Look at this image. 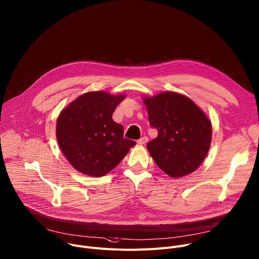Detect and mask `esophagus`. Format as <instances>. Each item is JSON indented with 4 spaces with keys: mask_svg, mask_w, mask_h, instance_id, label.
<instances>
[{
    "mask_svg": "<svg viewBox=\"0 0 259 259\" xmlns=\"http://www.w3.org/2000/svg\"><path fill=\"white\" fill-rule=\"evenodd\" d=\"M147 140H149V138H147L146 136H143V137H141L140 139L137 140V143L138 144H145L147 142Z\"/></svg>",
    "mask_w": 259,
    "mask_h": 259,
    "instance_id": "34e87169",
    "label": "esophagus"
}]
</instances>
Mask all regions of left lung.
<instances>
[{
  "label": "left lung",
  "mask_w": 259,
  "mask_h": 259,
  "mask_svg": "<svg viewBox=\"0 0 259 259\" xmlns=\"http://www.w3.org/2000/svg\"><path fill=\"white\" fill-rule=\"evenodd\" d=\"M150 125L158 137L146 144L152 158L171 177L194 172L211 143V122L190 98L175 92L144 97Z\"/></svg>",
  "instance_id": "obj_1"
}]
</instances>
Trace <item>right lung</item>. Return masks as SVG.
Segmentation results:
<instances>
[{
    "label": "right lung",
    "instance_id": "obj_1",
    "mask_svg": "<svg viewBox=\"0 0 259 259\" xmlns=\"http://www.w3.org/2000/svg\"><path fill=\"white\" fill-rule=\"evenodd\" d=\"M125 95L102 91L79 96L62 109L56 125L60 150L76 170L100 177L113 170L135 141L124 138V128L112 117Z\"/></svg>",
    "mask_w": 259,
    "mask_h": 259
}]
</instances>
